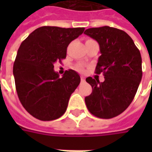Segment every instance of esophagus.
<instances>
[{
	"label": "esophagus",
	"mask_w": 152,
	"mask_h": 152,
	"mask_svg": "<svg viewBox=\"0 0 152 152\" xmlns=\"http://www.w3.org/2000/svg\"><path fill=\"white\" fill-rule=\"evenodd\" d=\"M80 80H81V81H82V82H84V81L86 80H85V77H84V76H81V77H80Z\"/></svg>",
	"instance_id": "34e87169"
}]
</instances>
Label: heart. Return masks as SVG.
Returning <instances> with one entry per match:
<instances>
[{
	"instance_id": "heart-1",
	"label": "heart",
	"mask_w": 152,
	"mask_h": 152,
	"mask_svg": "<svg viewBox=\"0 0 152 152\" xmlns=\"http://www.w3.org/2000/svg\"><path fill=\"white\" fill-rule=\"evenodd\" d=\"M76 70H77V71H79V72H84V67L81 66H76Z\"/></svg>"
}]
</instances>
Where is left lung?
Masks as SVG:
<instances>
[{"label":"left lung","instance_id":"1","mask_svg":"<svg viewBox=\"0 0 152 152\" xmlns=\"http://www.w3.org/2000/svg\"><path fill=\"white\" fill-rule=\"evenodd\" d=\"M85 34L98 41L101 56L96 74L103 73L105 80L87 77L92 93L85 101L89 112L96 117L111 119L126 110L134 99L141 82L140 51L125 31L104 26L86 29Z\"/></svg>","mask_w":152,"mask_h":152}]
</instances>
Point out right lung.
<instances>
[{
    "label": "right lung",
    "instance_id": "obj_1",
    "mask_svg": "<svg viewBox=\"0 0 152 152\" xmlns=\"http://www.w3.org/2000/svg\"><path fill=\"white\" fill-rule=\"evenodd\" d=\"M85 28L44 26L31 32L19 47L13 73L19 101L33 117L44 121L61 117L80 82L74 70L59 77L53 64L66 56V48Z\"/></svg>",
    "mask_w": 152,
    "mask_h": 152
}]
</instances>
